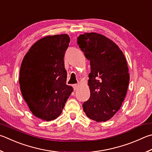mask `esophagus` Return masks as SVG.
Here are the masks:
<instances>
[{
  "label": "esophagus",
  "instance_id": "obj_1",
  "mask_svg": "<svg viewBox=\"0 0 152 152\" xmlns=\"http://www.w3.org/2000/svg\"><path fill=\"white\" fill-rule=\"evenodd\" d=\"M73 88H74V90H77L78 88V87H79V85L78 84H74L73 86Z\"/></svg>",
  "mask_w": 152,
  "mask_h": 152
}]
</instances>
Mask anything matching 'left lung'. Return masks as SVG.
I'll use <instances>...</instances> for the list:
<instances>
[{
  "instance_id": "left-lung-1",
  "label": "left lung",
  "mask_w": 152,
  "mask_h": 152,
  "mask_svg": "<svg viewBox=\"0 0 152 152\" xmlns=\"http://www.w3.org/2000/svg\"><path fill=\"white\" fill-rule=\"evenodd\" d=\"M77 43L91 68L90 97L82 105L84 112L90 119L106 122L120 110L126 97L129 81L126 59L112 40L98 33L80 34Z\"/></svg>"
}]
</instances>
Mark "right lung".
Segmentation results:
<instances>
[{
  "label": "right lung",
  "mask_w": 152,
  "mask_h": 152,
  "mask_svg": "<svg viewBox=\"0 0 152 152\" xmlns=\"http://www.w3.org/2000/svg\"><path fill=\"white\" fill-rule=\"evenodd\" d=\"M70 40L66 34L44 37L31 46L22 62V95L40 119L50 121L58 117L73 91L66 84L64 61Z\"/></svg>",
  "instance_id": "obj_1"
}]
</instances>
